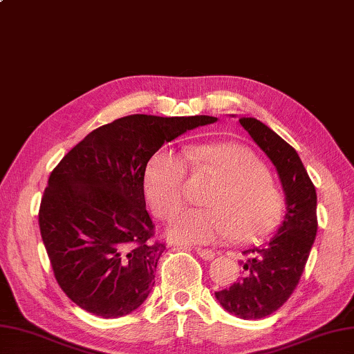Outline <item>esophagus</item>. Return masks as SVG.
<instances>
[{"mask_svg": "<svg viewBox=\"0 0 354 354\" xmlns=\"http://www.w3.org/2000/svg\"><path fill=\"white\" fill-rule=\"evenodd\" d=\"M196 252H197V254H199V257H201L202 259H205V261H211V259H214V257H216V253L212 252V250H209V249L197 248Z\"/></svg>", "mask_w": 354, "mask_h": 354, "instance_id": "obj_1", "label": "esophagus"}]
</instances>
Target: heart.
<instances>
[{
  "label": "heart",
  "mask_w": 354,
  "mask_h": 354,
  "mask_svg": "<svg viewBox=\"0 0 354 354\" xmlns=\"http://www.w3.org/2000/svg\"><path fill=\"white\" fill-rule=\"evenodd\" d=\"M194 169L209 170L220 183L205 197L207 208H192L171 218L170 240L211 244L227 238L238 243L264 240L281 223L285 201L270 174L249 147L208 143L187 153ZM174 151L155 152L145 169V194L155 216L167 218L183 207L188 166Z\"/></svg>",
  "instance_id": "b5f03b06"
}]
</instances>
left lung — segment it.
<instances>
[{
    "mask_svg": "<svg viewBox=\"0 0 354 354\" xmlns=\"http://www.w3.org/2000/svg\"><path fill=\"white\" fill-rule=\"evenodd\" d=\"M240 123L276 167L286 211L270 241L243 252V277L216 299L229 314L259 319L281 308L300 281L317 235V192L292 146L258 119Z\"/></svg>",
    "mask_w": 354,
    "mask_h": 354,
    "instance_id": "obj_1",
    "label": "left lung"
}]
</instances>
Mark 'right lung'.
Segmentation results:
<instances>
[{"mask_svg": "<svg viewBox=\"0 0 354 354\" xmlns=\"http://www.w3.org/2000/svg\"><path fill=\"white\" fill-rule=\"evenodd\" d=\"M214 122L131 114L87 134L51 171L40 235L57 282L81 309L118 318L147 299L166 245L152 238L146 164L164 143Z\"/></svg>", "mask_w": 354, "mask_h": 354, "instance_id": "obj_1", "label": "right lung"}]
</instances>
